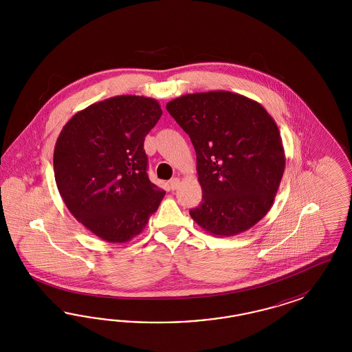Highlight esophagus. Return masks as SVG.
<instances>
[{"label":"esophagus","mask_w":352,"mask_h":352,"mask_svg":"<svg viewBox=\"0 0 352 352\" xmlns=\"http://www.w3.org/2000/svg\"><path fill=\"white\" fill-rule=\"evenodd\" d=\"M169 184H170L171 190H177V188L179 187V184H181V181H179V178H173V179L169 182Z\"/></svg>","instance_id":"34e87169"}]
</instances>
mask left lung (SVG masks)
<instances>
[{
  "mask_svg": "<svg viewBox=\"0 0 352 352\" xmlns=\"http://www.w3.org/2000/svg\"><path fill=\"white\" fill-rule=\"evenodd\" d=\"M166 109L196 151L203 200L192 219L217 236L252 228L271 209L285 169L274 118L256 100L223 90L179 96Z\"/></svg>",
  "mask_w": 352,
  "mask_h": 352,
  "instance_id": "1",
  "label": "left lung"
}]
</instances>
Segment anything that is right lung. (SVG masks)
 Here are the masks:
<instances>
[{
	"instance_id": "obj_1",
	"label": "right lung",
	"mask_w": 352,
	"mask_h": 352,
	"mask_svg": "<svg viewBox=\"0 0 352 352\" xmlns=\"http://www.w3.org/2000/svg\"><path fill=\"white\" fill-rule=\"evenodd\" d=\"M161 115L156 99L113 96L77 112L58 137V191L76 219L104 241L140 234L165 196L149 181L143 148Z\"/></svg>"
}]
</instances>
